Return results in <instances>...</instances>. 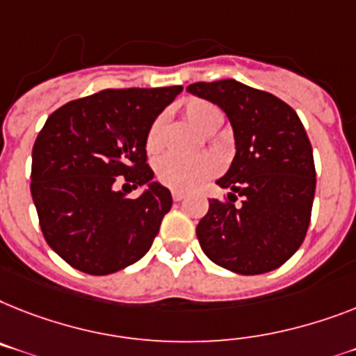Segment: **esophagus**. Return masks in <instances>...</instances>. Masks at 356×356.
<instances>
[{
    "instance_id": "1",
    "label": "esophagus",
    "mask_w": 356,
    "mask_h": 356,
    "mask_svg": "<svg viewBox=\"0 0 356 356\" xmlns=\"http://www.w3.org/2000/svg\"><path fill=\"white\" fill-rule=\"evenodd\" d=\"M184 198L185 193H181V191H172V200H175V202H181Z\"/></svg>"
}]
</instances>
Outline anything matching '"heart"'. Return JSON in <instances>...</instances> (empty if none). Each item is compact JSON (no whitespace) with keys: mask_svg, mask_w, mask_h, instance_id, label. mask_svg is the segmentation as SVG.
I'll use <instances>...</instances> for the list:
<instances>
[{"mask_svg":"<svg viewBox=\"0 0 356 356\" xmlns=\"http://www.w3.org/2000/svg\"><path fill=\"white\" fill-rule=\"evenodd\" d=\"M184 114L193 127L198 129L200 132H205V134L214 132L222 123V113L218 111V107L211 102H205V99H189L184 107ZM163 127H165L163 116L152 122L145 138V147L149 152H156L161 147ZM216 171H218V161L209 154L193 158H180L169 154V156L160 158L156 163L158 181L175 191L196 189L200 184L209 180Z\"/></svg>","mask_w":356,"mask_h":356,"instance_id":"1","label":"heart"}]
</instances>
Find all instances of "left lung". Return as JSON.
Here are the masks:
<instances>
[{
	"label": "left lung",
	"mask_w": 356,
	"mask_h": 356,
	"mask_svg": "<svg viewBox=\"0 0 356 356\" xmlns=\"http://www.w3.org/2000/svg\"><path fill=\"white\" fill-rule=\"evenodd\" d=\"M187 92L227 114L236 145L229 171L216 180L231 191L229 202L209 200L196 225L200 245L238 275L273 271L295 254L309 227L316 172L304 125L286 102L236 79L198 81Z\"/></svg>",
	"instance_id": "1"
}]
</instances>
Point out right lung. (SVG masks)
Returning a JSON list of instances; mask_svg holds the SVG:
<instances>
[{"instance_id": "add662e5", "label": "right lung", "mask_w": 356, "mask_h": 356, "mask_svg": "<svg viewBox=\"0 0 356 356\" xmlns=\"http://www.w3.org/2000/svg\"><path fill=\"white\" fill-rule=\"evenodd\" d=\"M180 92L105 89L47 118L32 149V200L47 243L78 271L111 275L151 249L172 196L152 181L145 138ZM122 181L146 191L131 200L115 189Z\"/></svg>"}]
</instances>
